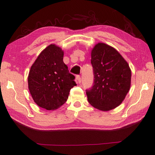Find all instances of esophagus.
<instances>
[{
	"label": "esophagus",
	"instance_id": "34e87169",
	"mask_svg": "<svg viewBox=\"0 0 155 155\" xmlns=\"http://www.w3.org/2000/svg\"><path fill=\"white\" fill-rule=\"evenodd\" d=\"M77 80L78 83H81V77H80V76H77Z\"/></svg>",
	"mask_w": 155,
	"mask_h": 155
}]
</instances>
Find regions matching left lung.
I'll list each match as a JSON object with an SVG mask.
<instances>
[{
	"label": "left lung",
	"instance_id": "1",
	"mask_svg": "<svg viewBox=\"0 0 155 155\" xmlns=\"http://www.w3.org/2000/svg\"><path fill=\"white\" fill-rule=\"evenodd\" d=\"M94 84L86 90L89 103L101 111L119 106L130 90L131 71L128 63L114 48L98 43L91 52Z\"/></svg>",
	"mask_w": 155,
	"mask_h": 155
}]
</instances>
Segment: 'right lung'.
Here are the masks:
<instances>
[{
    "label": "right lung",
    "mask_w": 155,
    "mask_h": 155,
    "mask_svg": "<svg viewBox=\"0 0 155 155\" xmlns=\"http://www.w3.org/2000/svg\"><path fill=\"white\" fill-rule=\"evenodd\" d=\"M64 51L51 44L41 51L31 68L28 85L35 103L46 110H54L67 101L70 91L77 85L64 61Z\"/></svg>",
    "instance_id": "add662e5"
}]
</instances>
